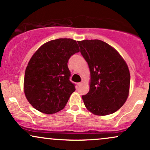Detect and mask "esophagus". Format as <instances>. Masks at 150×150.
I'll return each mask as SVG.
<instances>
[{"label":"esophagus","instance_id":"obj_1","mask_svg":"<svg viewBox=\"0 0 150 150\" xmlns=\"http://www.w3.org/2000/svg\"><path fill=\"white\" fill-rule=\"evenodd\" d=\"M82 82H78V83H77V86H78V87H80V86H81L82 85Z\"/></svg>","mask_w":150,"mask_h":150}]
</instances>
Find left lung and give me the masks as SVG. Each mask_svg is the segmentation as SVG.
I'll return each mask as SVG.
<instances>
[{"label": "left lung", "mask_w": 150, "mask_h": 150, "mask_svg": "<svg viewBox=\"0 0 150 150\" xmlns=\"http://www.w3.org/2000/svg\"><path fill=\"white\" fill-rule=\"evenodd\" d=\"M77 43L90 70V88L82 97L86 108L98 116L116 112L128 97V65L118 51L106 42L92 39Z\"/></svg>", "instance_id": "left-lung-1"}]
</instances>
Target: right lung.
I'll use <instances>...</instances> for the list:
<instances>
[{
    "label": "right lung",
    "instance_id": "add662e5",
    "mask_svg": "<svg viewBox=\"0 0 150 150\" xmlns=\"http://www.w3.org/2000/svg\"><path fill=\"white\" fill-rule=\"evenodd\" d=\"M79 51L76 41L58 39L43 44L34 53L26 68L24 91L35 109L51 114L65 107L75 91L68 62Z\"/></svg>",
    "mask_w": 150,
    "mask_h": 150
}]
</instances>
